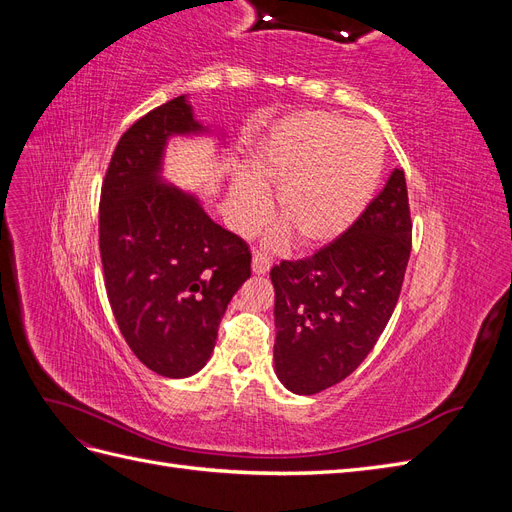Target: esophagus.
Returning <instances> with one entry per match:
<instances>
[{
	"label": "esophagus",
	"instance_id": "esophagus-1",
	"mask_svg": "<svg viewBox=\"0 0 512 512\" xmlns=\"http://www.w3.org/2000/svg\"><path fill=\"white\" fill-rule=\"evenodd\" d=\"M271 269V258L267 254L262 252H254V258H252V271L256 275H267Z\"/></svg>",
	"mask_w": 512,
	"mask_h": 512
}]
</instances>
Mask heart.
<instances>
[{"label": "heart", "mask_w": 512, "mask_h": 512, "mask_svg": "<svg viewBox=\"0 0 512 512\" xmlns=\"http://www.w3.org/2000/svg\"><path fill=\"white\" fill-rule=\"evenodd\" d=\"M384 166L382 138L365 121L327 111L294 115L262 141L250 160V175L228 188V218L241 235H252L273 211L267 190L277 188V211L303 247L339 239L361 218Z\"/></svg>", "instance_id": "b5f03b06"}]
</instances>
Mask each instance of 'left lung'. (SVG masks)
Masks as SVG:
<instances>
[{"mask_svg": "<svg viewBox=\"0 0 512 512\" xmlns=\"http://www.w3.org/2000/svg\"><path fill=\"white\" fill-rule=\"evenodd\" d=\"M412 250L406 175L395 168L342 237L271 269L275 374L314 395L342 382L376 346L397 305Z\"/></svg>", "mask_w": 512, "mask_h": 512, "instance_id": "obj_1", "label": "left lung"}]
</instances>
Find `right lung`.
Here are the masks:
<instances>
[{"label": "right lung", "mask_w": 512, "mask_h": 512, "mask_svg": "<svg viewBox=\"0 0 512 512\" xmlns=\"http://www.w3.org/2000/svg\"><path fill=\"white\" fill-rule=\"evenodd\" d=\"M185 96L123 132L100 196L104 286L136 359L166 378L203 369L230 299L252 275V254L200 200L162 181L170 136L205 134Z\"/></svg>", "instance_id": "add662e5"}]
</instances>
